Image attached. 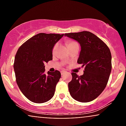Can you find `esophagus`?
I'll return each instance as SVG.
<instances>
[{"mask_svg":"<svg viewBox=\"0 0 126 126\" xmlns=\"http://www.w3.org/2000/svg\"><path fill=\"white\" fill-rule=\"evenodd\" d=\"M65 72H66V71H64V70H63V71H61V75H64Z\"/></svg>","mask_w":126,"mask_h":126,"instance_id":"1","label":"esophagus"}]
</instances>
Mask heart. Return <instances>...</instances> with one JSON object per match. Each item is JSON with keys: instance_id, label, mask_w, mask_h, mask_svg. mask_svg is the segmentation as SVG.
<instances>
[{"instance_id": "obj_1", "label": "heart", "mask_w": 126, "mask_h": 126, "mask_svg": "<svg viewBox=\"0 0 126 126\" xmlns=\"http://www.w3.org/2000/svg\"><path fill=\"white\" fill-rule=\"evenodd\" d=\"M76 44H78L76 42H75V41H69V43H68V48L70 47H71L72 46H74V45H76ZM57 46H58V44H56L54 45V47H53V53H54L55 51H56V48H57Z\"/></svg>"}]
</instances>
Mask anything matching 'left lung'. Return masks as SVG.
Segmentation results:
<instances>
[{
	"instance_id": "left-lung-1",
	"label": "left lung",
	"mask_w": 126,
	"mask_h": 126,
	"mask_svg": "<svg viewBox=\"0 0 126 126\" xmlns=\"http://www.w3.org/2000/svg\"><path fill=\"white\" fill-rule=\"evenodd\" d=\"M64 36L80 44L77 62L85 67L83 75L72 73V79L68 83L70 94L79 102H90L102 93L107 84L112 68L111 51L104 42L89 31L67 33Z\"/></svg>"
}]
</instances>
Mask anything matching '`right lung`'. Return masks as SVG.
Instances as JSON below:
<instances>
[{"instance_id":"add662e5","label":"right lung","mask_w":126,"mask_h":126,"mask_svg":"<svg viewBox=\"0 0 126 126\" xmlns=\"http://www.w3.org/2000/svg\"><path fill=\"white\" fill-rule=\"evenodd\" d=\"M63 35L40 33L25 42L16 52L14 64L16 81L32 102L43 103L54 96L61 73L56 70L46 74L44 63L53 60V47Z\"/></svg>"}]
</instances>
